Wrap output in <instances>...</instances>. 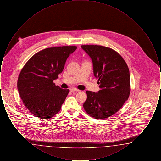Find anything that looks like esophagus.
<instances>
[{
  "instance_id": "34e87169",
  "label": "esophagus",
  "mask_w": 161,
  "mask_h": 161,
  "mask_svg": "<svg viewBox=\"0 0 161 161\" xmlns=\"http://www.w3.org/2000/svg\"><path fill=\"white\" fill-rule=\"evenodd\" d=\"M70 91L72 92H79L80 91H79V90H78L77 89H75V88H72V89H70Z\"/></svg>"
}]
</instances>
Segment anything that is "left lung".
Here are the masks:
<instances>
[{
  "mask_svg": "<svg viewBox=\"0 0 161 161\" xmlns=\"http://www.w3.org/2000/svg\"><path fill=\"white\" fill-rule=\"evenodd\" d=\"M91 57L93 75L98 79L97 92L87 91L85 111L93 118L104 119L115 114L128 100L130 72L122 57L114 50L100 45H82Z\"/></svg>",
  "mask_w": 161,
  "mask_h": 161,
  "instance_id": "8db88e82",
  "label": "left lung"
}]
</instances>
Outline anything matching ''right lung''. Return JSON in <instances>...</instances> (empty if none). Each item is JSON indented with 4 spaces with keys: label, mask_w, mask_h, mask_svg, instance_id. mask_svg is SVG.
Returning <instances> with one entry per match:
<instances>
[{
    "label": "right lung",
    "mask_w": 161,
    "mask_h": 161,
    "mask_svg": "<svg viewBox=\"0 0 161 161\" xmlns=\"http://www.w3.org/2000/svg\"><path fill=\"white\" fill-rule=\"evenodd\" d=\"M77 48H46L34 54L22 69L17 89L23 104L34 116L46 119L60 110L69 90L55 86L53 81L58 78L67 58Z\"/></svg>",
    "instance_id": "right-lung-1"
}]
</instances>
